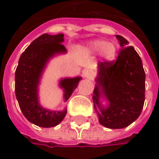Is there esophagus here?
Returning a JSON list of instances; mask_svg holds the SVG:
<instances>
[{"label": "esophagus", "mask_w": 159, "mask_h": 159, "mask_svg": "<svg viewBox=\"0 0 159 159\" xmlns=\"http://www.w3.org/2000/svg\"><path fill=\"white\" fill-rule=\"evenodd\" d=\"M83 75H84V77H86V78H88V79H93V77H94V75H95L94 72H93L92 70H88V69L84 70V71L83 72Z\"/></svg>", "instance_id": "esophagus-1"}]
</instances>
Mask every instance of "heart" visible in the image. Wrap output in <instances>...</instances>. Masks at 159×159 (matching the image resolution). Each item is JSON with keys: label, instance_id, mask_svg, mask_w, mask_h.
Returning a JSON list of instances; mask_svg holds the SVG:
<instances>
[{"label": "heart", "instance_id": "1", "mask_svg": "<svg viewBox=\"0 0 159 159\" xmlns=\"http://www.w3.org/2000/svg\"><path fill=\"white\" fill-rule=\"evenodd\" d=\"M87 48L94 53L100 52L103 59L107 61H111L115 60L117 55V47L106 40L98 39L91 41L87 44Z\"/></svg>", "mask_w": 159, "mask_h": 159}]
</instances>
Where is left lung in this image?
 Here are the masks:
<instances>
[{
  "instance_id": "left-lung-1",
  "label": "left lung",
  "mask_w": 159,
  "mask_h": 159,
  "mask_svg": "<svg viewBox=\"0 0 159 159\" xmlns=\"http://www.w3.org/2000/svg\"><path fill=\"white\" fill-rule=\"evenodd\" d=\"M121 49L116 61H100L93 101L101 125L121 129L133 123L141 114L144 103L145 74L140 56L128 41L117 35ZM103 94L109 101L107 109L99 103Z\"/></svg>"
}]
</instances>
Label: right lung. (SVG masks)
I'll return each mask as SVG.
<instances>
[{
    "instance_id": "obj_1",
    "label": "right lung",
    "mask_w": 159,
    "mask_h": 159,
    "mask_svg": "<svg viewBox=\"0 0 159 159\" xmlns=\"http://www.w3.org/2000/svg\"><path fill=\"white\" fill-rule=\"evenodd\" d=\"M63 40V34L41 35L22 53L16 70V96L20 110L30 122L39 127L58 125L67 112V110H45L39 105L38 98V85L47 61L55 54L66 52L61 44ZM80 80L81 77L61 80L60 85L64 89L65 101L77 87Z\"/></svg>"
}]
</instances>
